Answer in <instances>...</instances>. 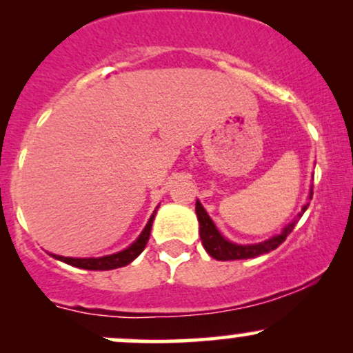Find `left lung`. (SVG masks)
Returning <instances> with one entry per match:
<instances>
[{
    "label": "left lung",
    "instance_id": "left-lung-1",
    "mask_svg": "<svg viewBox=\"0 0 353 353\" xmlns=\"http://www.w3.org/2000/svg\"><path fill=\"white\" fill-rule=\"evenodd\" d=\"M312 189L309 194V199H312ZM307 208H309V202L303 205L301 212H299V217H302V214L305 212ZM196 214H197V221H199V234H201V241L204 249L208 250V254L210 257L217 259V261H241V259H252L257 257V255L267 254L270 250L277 249L279 245L285 241V237L292 232L295 224H297V219L290 222L287 228H283V230L279 236L270 237L269 241L259 242V244H249V245H241V244H234L222 236L219 232L216 224L212 222V219L209 217V214L205 212V209L202 208V204L199 201L196 202Z\"/></svg>",
    "mask_w": 353,
    "mask_h": 353
}]
</instances>
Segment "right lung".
<instances>
[{
  "label": "right lung",
  "mask_w": 353,
  "mask_h": 353,
  "mask_svg": "<svg viewBox=\"0 0 353 353\" xmlns=\"http://www.w3.org/2000/svg\"><path fill=\"white\" fill-rule=\"evenodd\" d=\"M154 216H156V210L149 219V222L145 224V228L141 236L132 242L128 249L121 250L117 254H111V255H104V257H89V259H76V257H63V255H52L54 259H58L61 262H66L72 267H79V269H86V270H111V269H117V267H124L128 264H131L132 261L144 250L145 244H148L149 236H151V228H152V221Z\"/></svg>",
  "instance_id": "1"
}]
</instances>
